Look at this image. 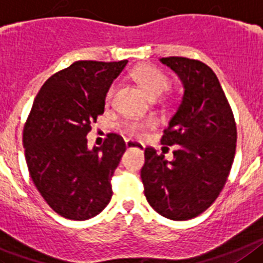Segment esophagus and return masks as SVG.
Masks as SVG:
<instances>
[{
  "label": "esophagus",
  "mask_w": 263,
  "mask_h": 263,
  "mask_svg": "<svg viewBox=\"0 0 263 263\" xmlns=\"http://www.w3.org/2000/svg\"><path fill=\"white\" fill-rule=\"evenodd\" d=\"M125 147L128 148V149H131V148H136V149H140L143 151L144 149V144L143 143H139V141L136 140H125Z\"/></svg>",
  "instance_id": "1"
}]
</instances>
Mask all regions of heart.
Returning a JSON list of instances; mask_svg holds the SVG:
<instances>
[{
	"label": "heart",
	"instance_id": "b5f03b06",
	"mask_svg": "<svg viewBox=\"0 0 263 263\" xmlns=\"http://www.w3.org/2000/svg\"><path fill=\"white\" fill-rule=\"evenodd\" d=\"M131 78L140 86L149 97H159L168 87V77L160 68L151 65H140L135 67L131 71ZM114 91V86H111L107 92V97H111ZM155 124L154 119H127L122 124V128L125 134L138 136L148 127Z\"/></svg>",
	"mask_w": 263,
	"mask_h": 263
}]
</instances>
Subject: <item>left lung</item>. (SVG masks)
I'll return each instance as SVG.
<instances>
[{"mask_svg": "<svg viewBox=\"0 0 263 263\" xmlns=\"http://www.w3.org/2000/svg\"><path fill=\"white\" fill-rule=\"evenodd\" d=\"M160 62L179 75L184 87L161 138V144L177 148L171 161L145 148L140 176L151 206L170 220L185 221L206 211L222 191L236 154V122L209 66L182 57Z\"/></svg>", "mask_w": 263, "mask_h": 263, "instance_id": "1", "label": "left lung"}]
</instances>
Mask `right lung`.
<instances>
[{
  "mask_svg": "<svg viewBox=\"0 0 263 263\" xmlns=\"http://www.w3.org/2000/svg\"><path fill=\"white\" fill-rule=\"evenodd\" d=\"M127 62L78 61L50 77L34 99L24 128L27 168L49 206L68 220L92 218L112 197L124 140L108 134L102 147L88 149L86 136Z\"/></svg>",
  "mask_w": 263,
  "mask_h": 263,
  "instance_id": "1",
  "label": "right lung"
}]
</instances>
